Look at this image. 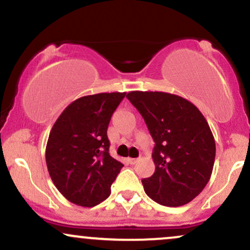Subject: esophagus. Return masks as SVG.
<instances>
[{
  "label": "esophagus",
  "instance_id": "esophagus-1",
  "mask_svg": "<svg viewBox=\"0 0 250 250\" xmlns=\"http://www.w3.org/2000/svg\"><path fill=\"white\" fill-rule=\"evenodd\" d=\"M137 161H139V159H130V157L128 159V162L130 163V165H135V163H136Z\"/></svg>",
  "mask_w": 250,
  "mask_h": 250
}]
</instances>
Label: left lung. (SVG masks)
Masks as SVG:
<instances>
[{
	"instance_id": "1",
	"label": "left lung",
	"mask_w": 250,
	"mask_h": 250,
	"mask_svg": "<svg viewBox=\"0 0 250 250\" xmlns=\"http://www.w3.org/2000/svg\"><path fill=\"white\" fill-rule=\"evenodd\" d=\"M155 147V173L142 180L146 194L167 207L190 202L208 183L215 161V140L207 120L191 102L163 91H130Z\"/></svg>"
}]
</instances>
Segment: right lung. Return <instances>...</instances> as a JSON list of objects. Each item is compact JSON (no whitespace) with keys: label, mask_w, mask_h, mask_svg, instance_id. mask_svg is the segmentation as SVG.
<instances>
[{"label":"right lung","mask_w":250,"mask_h":250,"mask_svg":"<svg viewBox=\"0 0 250 250\" xmlns=\"http://www.w3.org/2000/svg\"><path fill=\"white\" fill-rule=\"evenodd\" d=\"M125 93H100L71 102L54 123L45 162L55 187L70 202L94 207L110 195L123 165L109 154L107 129Z\"/></svg>","instance_id":"add662e5"}]
</instances>
